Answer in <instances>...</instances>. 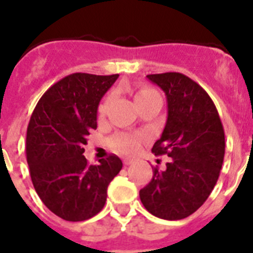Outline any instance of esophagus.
Masks as SVG:
<instances>
[{
	"label": "esophagus",
	"instance_id": "obj_1",
	"mask_svg": "<svg viewBox=\"0 0 253 253\" xmlns=\"http://www.w3.org/2000/svg\"><path fill=\"white\" fill-rule=\"evenodd\" d=\"M133 163V159H129V158H125L124 159V164L125 165H129V164Z\"/></svg>",
	"mask_w": 253,
	"mask_h": 253
}]
</instances>
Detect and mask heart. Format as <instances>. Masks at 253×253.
Returning a JSON list of instances; mask_svg holds the SVG:
<instances>
[{
	"mask_svg": "<svg viewBox=\"0 0 253 253\" xmlns=\"http://www.w3.org/2000/svg\"><path fill=\"white\" fill-rule=\"evenodd\" d=\"M156 97H160L158 94V92L151 88L147 87H141L138 88L137 92L135 94L136 103L138 104V107L142 106L143 103L151 101V99L156 98ZM112 102V94H110L104 99L103 102L99 106V115L104 116L110 108V104ZM142 141V136L141 135H133V133H116L112 137H110L108 143L112 149L117 150V151L121 152H135L136 150L140 147V143Z\"/></svg>",
	"mask_w": 253,
	"mask_h": 253,
	"instance_id": "heart-1",
	"label": "heart"
}]
</instances>
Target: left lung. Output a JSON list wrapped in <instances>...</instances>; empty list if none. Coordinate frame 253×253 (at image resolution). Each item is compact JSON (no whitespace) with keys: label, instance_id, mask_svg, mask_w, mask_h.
I'll use <instances>...</instances> for the list:
<instances>
[{"label":"left lung","instance_id":"left-lung-1","mask_svg":"<svg viewBox=\"0 0 253 253\" xmlns=\"http://www.w3.org/2000/svg\"><path fill=\"white\" fill-rule=\"evenodd\" d=\"M168 99V120L154 143L155 155H168L165 170L152 169L140 190L143 207L155 217L184 219L203 206L219 176L224 159V129L208 93L181 73L149 74Z\"/></svg>","mask_w":253,"mask_h":253}]
</instances>
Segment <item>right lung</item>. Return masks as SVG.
I'll list each match as a JSON object with an SVG mask.
<instances>
[{"label": "right lung", "mask_w": 253, "mask_h": 253, "mask_svg": "<svg viewBox=\"0 0 253 253\" xmlns=\"http://www.w3.org/2000/svg\"><path fill=\"white\" fill-rule=\"evenodd\" d=\"M118 74L74 73L53 84L39 99L26 133L31 181L47 209L61 219L81 222L103 209L107 188L122 169L110 155L89 165L84 145L97 128V110Z\"/></svg>", "instance_id": "add662e5"}]
</instances>
